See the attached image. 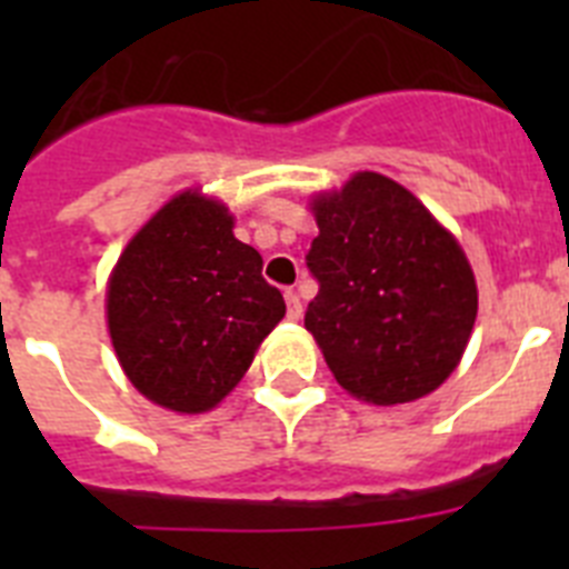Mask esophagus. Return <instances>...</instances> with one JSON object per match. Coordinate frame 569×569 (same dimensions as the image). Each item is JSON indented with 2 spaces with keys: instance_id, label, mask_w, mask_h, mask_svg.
<instances>
[{
  "instance_id": "obj_1",
  "label": "esophagus",
  "mask_w": 569,
  "mask_h": 569,
  "mask_svg": "<svg viewBox=\"0 0 569 569\" xmlns=\"http://www.w3.org/2000/svg\"><path fill=\"white\" fill-rule=\"evenodd\" d=\"M284 301H288V319L299 321V316H301L299 293H296V290H284Z\"/></svg>"
}]
</instances>
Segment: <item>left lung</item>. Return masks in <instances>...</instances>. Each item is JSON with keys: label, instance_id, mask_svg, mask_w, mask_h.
<instances>
[{"label": "left lung", "instance_id": "obj_1", "mask_svg": "<svg viewBox=\"0 0 569 569\" xmlns=\"http://www.w3.org/2000/svg\"><path fill=\"white\" fill-rule=\"evenodd\" d=\"M319 236L308 253L319 293L305 328L353 399H425L459 367L479 288L445 224L407 188L359 170L310 196Z\"/></svg>", "mask_w": 569, "mask_h": 569}]
</instances>
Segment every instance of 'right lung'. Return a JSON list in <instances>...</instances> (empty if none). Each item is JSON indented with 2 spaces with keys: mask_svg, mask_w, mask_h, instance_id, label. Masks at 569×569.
<instances>
[{
  "mask_svg": "<svg viewBox=\"0 0 569 569\" xmlns=\"http://www.w3.org/2000/svg\"><path fill=\"white\" fill-rule=\"evenodd\" d=\"M202 188L176 193L130 236L104 288L110 345L148 401L196 416L233 393L284 299L261 279L259 250Z\"/></svg>",
  "mask_w": 569,
  "mask_h": 569,
  "instance_id": "add662e5",
  "label": "right lung"
}]
</instances>
